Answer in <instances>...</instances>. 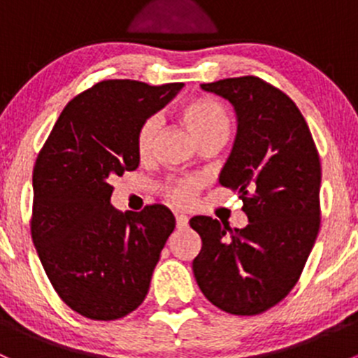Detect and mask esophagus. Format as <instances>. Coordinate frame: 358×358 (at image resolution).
Returning <instances> with one entry per match:
<instances>
[{
	"instance_id": "1",
	"label": "esophagus",
	"mask_w": 358,
	"mask_h": 358,
	"mask_svg": "<svg viewBox=\"0 0 358 358\" xmlns=\"http://www.w3.org/2000/svg\"><path fill=\"white\" fill-rule=\"evenodd\" d=\"M189 227V216L187 215H176V229L183 230Z\"/></svg>"
}]
</instances>
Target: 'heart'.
Returning a JSON list of instances; mask_svg holds the SVG:
<instances>
[{
	"label": "heart",
	"instance_id": "heart-1",
	"mask_svg": "<svg viewBox=\"0 0 358 358\" xmlns=\"http://www.w3.org/2000/svg\"><path fill=\"white\" fill-rule=\"evenodd\" d=\"M182 119L187 128L194 135L196 142H223L230 136V117L229 112L220 102L213 99H194L182 107ZM161 129V117L149 115L140 124L136 131L135 147L136 154L142 159L152 156L156 140ZM201 189V180L197 178H176L164 183V197L176 206H187L194 199L197 190Z\"/></svg>",
	"mask_w": 358,
	"mask_h": 358
}]
</instances>
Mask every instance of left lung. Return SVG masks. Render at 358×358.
I'll return each mask as SVG.
<instances>
[{"label":"left lung","instance_id":"1","mask_svg":"<svg viewBox=\"0 0 358 358\" xmlns=\"http://www.w3.org/2000/svg\"><path fill=\"white\" fill-rule=\"evenodd\" d=\"M229 100L237 135L220 183L237 190L248 216L230 229L194 216L202 239L192 270L202 294L232 315H258L298 282L320 227V159L308 124L286 93L255 76L201 85Z\"/></svg>","mask_w":358,"mask_h":358}]
</instances>
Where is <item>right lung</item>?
Listing matches in <instances>:
<instances>
[{
  "instance_id": "obj_1",
  "label": "right lung",
  "mask_w": 358,
  "mask_h": 358,
  "mask_svg": "<svg viewBox=\"0 0 358 358\" xmlns=\"http://www.w3.org/2000/svg\"><path fill=\"white\" fill-rule=\"evenodd\" d=\"M183 83H96L67 103L32 171L31 236L53 289L79 315L115 320L138 308L175 216L166 206L121 213L110 180L138 168L140 124Z\"/></svg>"
}]
</instances>
